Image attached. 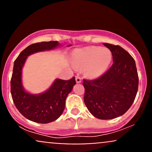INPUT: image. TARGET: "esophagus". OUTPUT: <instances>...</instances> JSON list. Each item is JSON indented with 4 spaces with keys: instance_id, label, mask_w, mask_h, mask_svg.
<instances>
[{
    "instance_id": "34e87169",
    "label": "esophagus",
    "mask_w": 152,
    "mask_h": 152,
    "mask_svg": "<svg viewBox=\"0 0 152 152\" xmlns=\"http://www.w3.org/2000/svg\"><path fill=\"white\" fill-rule=\"evenodd\" d=\"M76 82L77 83H79L81 82V78L79 76H76Z\"/></svg>"
}]
</instances>
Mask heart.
I'll list each match as a JSON object with an SVG mask.
<instances>
[{
    "label": "heart",
    "mask_w": 152,
    "mask_h": 152,
    "mask_svg": "<svg viewBox=\"0 0 152 152\" xmlns=\"http://www.w3.org/2000/svg\"><path fill=\"white\" fill-rule=\"evenodd\" d=\"M112 61L109 49L99 46H86L74 50L71 62L75 69H85V74L90 78L102 76L109 69Z\"/></svg>",
    "instance_id": "obj_1"
}]
</instances>
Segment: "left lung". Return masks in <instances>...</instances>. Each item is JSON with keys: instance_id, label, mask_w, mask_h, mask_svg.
Instances as JSON below:
<instances>
[{"instance_id": "obj_1", "label": "left lung", "mask_w": 152, "mask_h": 152, "mask_svg": "<svg viewBox=\"0 0 152 152\" xmlns=\"http://www.w3.org/2000/svg\"><path fill=\"white\" fill-rule=\"evenodd\" d=\"M111 50L113 65L100 78L83 80L84 102L94 117L113 119L128 111L137 96L139 78L134 59L118 46L104 43Z\"/></svg>"}]
</instances>
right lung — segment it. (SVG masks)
I'll return each mask as SVG.
<instances>
[{"label":"right lung","instance_id":"right-lung-1","mask_svg":"<svg viewBox=\"0 0 152 152\" xmlns=\"http://www.w3.org/2000/svg\"><path fill=\"white\" fill-rule=\"evenodd\" d=\"M61 46L58 41L36 43L26 48L15 59L10 81L12 99L19 112L30 121L41 124L56 121L62 114L66 97L76 84L75 77L68 81L56 78L48 89L40 94L27 91L23 85V68L29 56Z\"/></svg>","mask_w":152,"mask_h":152}]
</instances>
